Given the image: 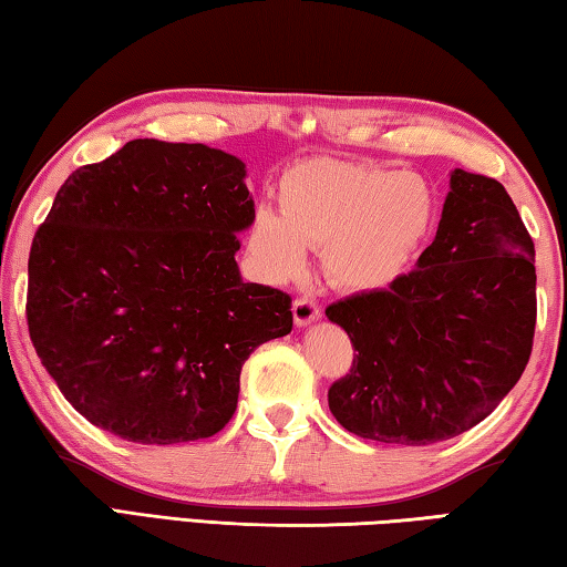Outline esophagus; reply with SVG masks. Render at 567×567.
<instances>
[{
    "label": "esophagus",
    "mask_w": 567,
    "mask_h": 567,
    "mask_svg": "<svg viewBox=\"0 0 567 567\" xmlns=\"http://www.w3.org/2000/svg\"><path fill=\"white\" fill-rule=\"evenodd\" d=\"M292 315H295L297 327H307V324H312L315 319L321 317V305L317 302L312 295H302V297L295 299Z\"/></svg>",
    "instance_id": "obj_1"
}]
</instances>
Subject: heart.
<instances>
[{"label":"heart","instance_id":"heart-1","mask_svg":"<svg viewBox=\"0 0 567 567\" xmlns=\"http://www.w3.org/2000/svg\"><path fill=\"white\" fill-rule=\"evenodd\" d=\"M280 216L258 208L248 252L270 280L302 272L307 248H324L327 275L347 290H379L401 277L423 246L435 196L415 174L373 164L307 159L277 186Z\"/></svg>","mask_w":567,"mask_h":567}]
</instances>
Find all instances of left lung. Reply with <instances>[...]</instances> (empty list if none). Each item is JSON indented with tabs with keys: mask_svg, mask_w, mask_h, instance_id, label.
I'll list each match as a JSON object with an SVG mask.
<instances>
[{
	"mask_svg": "<svg viewBox=\"0 0 567 567\" xmlns=\"http://www.w3.org/2000/svg\"><path fill=\"white\" fill-rule=\"evenodd\" d=\"M450 186L415 270L327 307L357 351L329 388V410L359 437L423 447L462 435L530 359L534 240L492 176L454 169Z\"/></svg>",
	"mask_w": 567,
	"mask_h": 567,
	"instance_id": "8db88e82",
	"label": "left lung"
}]
</instances>
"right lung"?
I'll return each instance as SVG.
<instances>
[{"mask_svg": "<svg viewBox=\"0 0 567 567\" xmlns=\"http://www.w3.org/2000/svg\"><path fill=\"white\" fill-rule=\"evenodd\" d=\"M246 164L206 144L132 140L75 169L29 252L27 321L87 423L140 445L216 435L240 369L292 331V297L243 282Z\"/></svg>", "mask_w": 567, "mask_h": 567, "instance_id": "obj_1", "label": "right lung"}]
</instances>
